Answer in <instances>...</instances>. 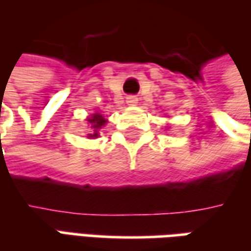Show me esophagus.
<instances>
[{"instance_id":"obj_1","label":"esophagus","mask_w":251,"mask_h":251,"mask_svg":"<svg viewBox=\"0 0 251 251\" xmlns=\"http://www.w3.org/2000/svg\"><path fill=\"white\" fill-rule=\"evenodd\" d=\"M137 102H138V99H137V97H134V95H129V97L126 98V103L129 104V106H136Z\"/></svg>"}]
</instances>
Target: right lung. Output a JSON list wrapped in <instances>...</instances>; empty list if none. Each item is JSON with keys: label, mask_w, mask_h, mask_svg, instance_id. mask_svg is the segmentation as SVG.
I'll use <instances>...</instances> for the list:
<instances>
[{"label": "right lung", "mask_w": 251, "mask_h": 251, "mask_svg": "<svg viewBox=\"0 0 251 251\" xmlns=\"http://www.w3.org/2000/svg\"><path fill=\"white\" fill-rule=\"evenodd\" d=\"M88 124H90V127H91V133L88 134V138H97L99 137V130L106 125L107 120H104V117L99 113H95L91 117L87 118Z\"/></svg>", "instance_id": "obj_1"}]
</instances>
